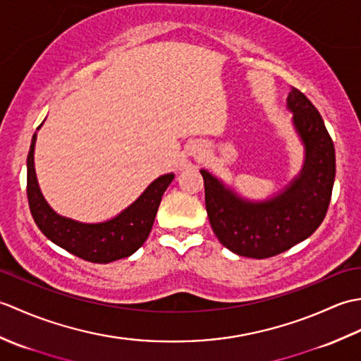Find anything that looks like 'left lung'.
Segmentation results:
<instances>
[{
    "mask_svg": "<svg viewBox=\"0 0 361 361\" xmlns=\"http://www.w3.org/2000/svg\"><path fill=\"white\" fill-rule=\"evenodd\" d=\"M287 110L304 145V164L286 188L267 200H248L202 169L209 224L220 243L239 256L265 259L317 231L331 203L335 149L324 121L307 97L291 88Z\"/></svg>",
    "mask_w": 361,
    "mask_h": 361,
    "instance_id": "left-lung-1",
    "label": "left lung"
}]
</instances>
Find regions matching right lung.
<instances>
[{
  "label": "right lung",
  "mask_w": 361,
  "mask_h": 361,
  "mask_svg": "<svg viewBox=\"0 0 361 361\" xmlns=\"http://www.w3.org/2000/svg\"><path fill=\"white\" fill-rule=\"evenodd\" d=\"M35 141L37 132L30 141L27 155V200L30 214L40 231L60 248L94 264H109L128 257L141 248L152 231L161 198L175 175L164 173L158 176L132 204L113 219L99 224H85L60 216L44 200L34 166Z\"/></svg>",
  "instance_id": "right-lung-1"
}]
</instances>
